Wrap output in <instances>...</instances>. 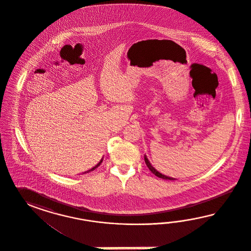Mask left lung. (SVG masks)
Returning a JSON list of instances; mask_svg holds the SVG:
<instances>
[{"label":"left lung","mask_w":251,"mask_h":251,"mask_svg":"<svg viewBox=\"0 0 251 251\" xmlns=\"http://www.w3.org/2000/svg\"><path fill=\"white\" fill-rule=\"evenodd\" d=\"M145 164H146V166L148 167V168L152 171V174H154V175L156 176H158L160 178H163V179H168V180H174L175 178H173V177H170V176H167L162 175L161 173H159L154 167H152V165L150 164V162H149V160L147 159V157H146V155H145Z\"/></svg>","instance_id":"left-lung-1"}]
</instances>
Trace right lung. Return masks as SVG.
<instances>
[{
    "label": "right lung",
    "instance_id": "right-lung-1",
    "mask_svg": "<svg viewBox=\"0 0 251 251\" xmlns=\"http://www.w3.org/2000/svg\"><path fill=\"white\" fill-rule=\"evenodd\" d=\"M102 161H103V160H101V161H100V162H99V164H98V165H97V166H96V167H93V168H92V169H91V170H90V171H92V170H94V169H96V168H97V167H99V165H100V164H101V163H102Z\"/></svg>",
    "mask_w": 251,
    "mask_h": 251
}]
</instances>
